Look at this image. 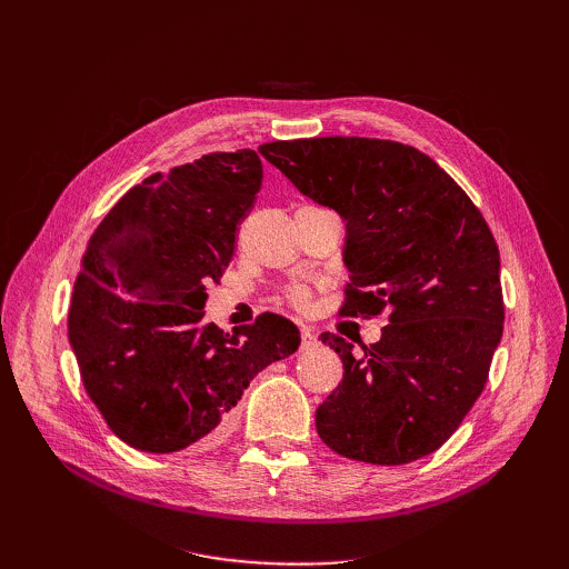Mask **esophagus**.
I'll return each instance as SVG.
<instances>
[{
    "label": "esophagus",
    "instance_id": "1",
    "mask_svg": "<svg viewBox=\"0 0 569 569\" xmlns=\"http://www.w3.org/2000/svg\"><path fill=\"white\" fill-rule=\"evenodd\" d=\"M316 343H318V332L313 330V327L303 325L301 327V349H311V347H316Z\"/></svg>",
    "mask_w": 569,
    "mask_h": 569
}]
</instances>
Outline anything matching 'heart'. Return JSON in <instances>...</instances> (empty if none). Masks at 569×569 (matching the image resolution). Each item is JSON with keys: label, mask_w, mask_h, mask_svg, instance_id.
Returning <instances> with one entry per match:
<instances>
[{"label": "heart", "mask_w": 569, "mask_h": 569, "mask_svg": "<svg viewBox=\"0 0 569 569\" xmlns=\"http://www.w3.org/2000/svg\"><path fill=\"white\" fill-rule=\"evenodd\" d=\"M295 301H297V303H306V301H308V291H306V289H297V291H295Z\"/></svg>", "instance_id": "heart-1"}]
</instances>
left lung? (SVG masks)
<instances>
[{
	"label": "left lung",
	"mask_w": 569,
	"mask_h": 569,
	"mask_svg": "<svg viewBox=\"0 0 569 569\" xmlns=\"http://www.w3.org/2000/svg\"><path fill=\"white\" fill-rule=\"evenodd\" d=\"M258 151L347 222L343 316H380L382 339L325 332L343 363L316 410L343 458L403 465L437 451L487 385L503 335L501 256L477 206L427 153L370 137L268 142Z\"/></svg>",
	"instance_id": "1"
}]
</instances>
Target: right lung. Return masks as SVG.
Returning <instances> with one entry per match:
<instances>
[{"label": "right lung", "instance_id": "add662e5", "mask_svg": "<svg viewBox=\"0 0 569 569\" xmlns=\"http://www.w3.org/2000/svg\"><path fill=\"white\" fill-rule=\"evenodd\" d=\"M263 182L253 149L218 151L134 184L90 237L68 341L111 432L147 453L213 443L253 377L301 343L274 313L222 332L206 284L234 253Z\"/></svg>", "mask_w": 569, "mask_h": 569}]
</instances>
